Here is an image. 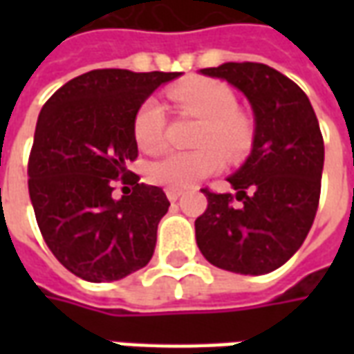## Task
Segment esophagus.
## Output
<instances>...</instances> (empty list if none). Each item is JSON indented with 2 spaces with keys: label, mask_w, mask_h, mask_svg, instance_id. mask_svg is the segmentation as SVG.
<instances>
[{
  "label": "esophagus",
  "mask_w": 354,
  "mask_h": 354,
  "mask_svg": "<svg viewBox=\"0 0 354 354\" xmlns=\"http://www.w3.org/2000/svg\"><path fill=\"white\" fill-rule=\"evenodd\" d=\"M165 193H167L169 201H172V203H174V201H176L180 195H182V189H172V187H167V189H165Z\"/></svg>",
  "instance_id": "obj_1"
}]
</instances>
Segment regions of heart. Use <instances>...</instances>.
<instances>
[{
	"label": "heart",
	"instance_id": "heart-1",
	"mask_svg": "<svg viewBox=\"0 0 354 354\" xmlns=\"http://www.w3.org/2000/svg\"><path fill=\"white\" fill-rule=\"evenodd\" d=\"M182 113L201 119L193 151H172L149 165V182L161 187L187 189L222 169L226 151L243 159L254 142V121L237 108V98L223 81L195 77L169 91ZM132 134L140 149L157 153L167 146V115L155 98L142 102L132 119ZM224 151L222 152L221 149Z\"/></svg>",
	"mask_w": 354,
	"mask_h": 354
}]
</instances>
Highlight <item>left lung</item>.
<instances>
[{
    "instance_id": "1",
    "label": "left lung",
    "mask_w": 354,
    "mask_h": 354,
    "mask_svg": "<svg viewBox=\"0 0 354 354\" xmlns=\"http://www.w3.org/2000/svg\"><path fill=\"white\" fill-rule=\"evenodd\" d=\"M201 73L245 93L256 132L246 162L227 178L237 193L203 189L208 205L195 220L197 246L225 271L271 273L297 252L315 222L324 165L319 119L307 94L271 66L225 62Z\"/></svg>"
}]
</instances>
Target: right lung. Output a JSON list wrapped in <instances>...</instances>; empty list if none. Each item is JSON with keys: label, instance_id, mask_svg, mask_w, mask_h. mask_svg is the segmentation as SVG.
<instances>
[{"label": "right lung", "instance_id": "1", "mask_svg": "<svg viewBox=\"0 0 354 354\" xmlns=\"http://www.w3.org/2000/svg\"><path fill=\"white\" fill-rule=\"evenodd\" d=\"M180 72L93 70L45 102L28 159V189L45 243L88 282L119 281L151 260L157 225L170 203L140 184L132 119L155 88ZM115 183L124 185L113 199Z\"/></svg>", "mask_w": 354, "mask_h": 354}]
</instances>
